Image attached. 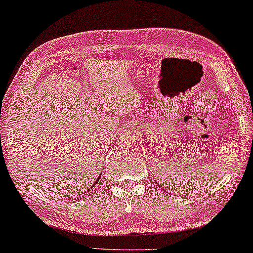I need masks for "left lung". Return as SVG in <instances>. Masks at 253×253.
Listing matches in <instances>:
<instances>
[{
    "instance_id": "1",
    "label": "left lung",
    "mask_w": 253,
    "mask_h": 253,
    "mask_svg": "<svg viewBox=\"0 0 253 253\" xmlns=\"http://www.w3.org/2000/svg\"><path fill=\"white\" fill-rule=\"evenodd\" d=\"M162 190H164V189H162Z\"/></svg>"
}]
</instances>
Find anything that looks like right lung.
I'll return each mask as SVG.
<instances>
[{"instance_id": "1", "label": "right lung", "mask_w": 253, "mask_h": 253, "mask_svg": "<svg viewBox=\"0 0 253 253\" xmlns=\"http://www.w3.org/2000/svg\"><path fill=\"white\" fill-rule=\"evenodd\" d=\"M100 177H101V174H100V176H99V177H98V179H96V181H95V182H94V183H93V185H92V186H91V189H92V188H93V186H94V185H95V184H96V183H98V182H99V179H100ZM91 189H89V190H91Z\"/></svg>"}]
</instances>
